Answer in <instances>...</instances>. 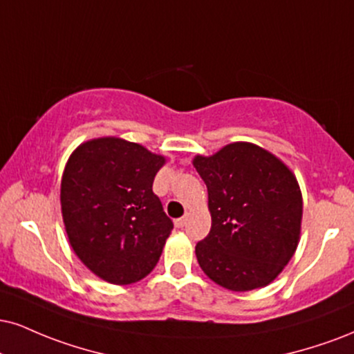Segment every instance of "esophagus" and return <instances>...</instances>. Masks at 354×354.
<instances>
[{
	"label": "esophagus",
	"mask_w": 354,
	"mask_h": 354,
	"mask_svg": "<svg viewBox=\"0 0 354 354\" xmlns=\"http://www.w3.org/2000/svg\"><path fill=\"white\" fill-rule=\"evenodd\" d=\"M186 221H188V218H180V219H176V221H174V225H176L178 229L185 227V225H186Z\"/></svg>",
	"instance_id": "obj_1"
}]
</instances>
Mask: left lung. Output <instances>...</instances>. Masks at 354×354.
<instances>
[{"label":"left lung","instance_id":"obj_1","mask_svg":"<svg viewBox=\"0 0 354 354\" xmlns=\"http://www.w3.org/2000/svg\"><path fill=\"white\" fill-rule=\"evenodd\" d=\"M193 165L207 186L211 231L196 245L199 267L232 292L267 287L295 254L304 199L292 169L249 142L225 145Z\"/></svg>","mask_w":354,"mask_h":354}]
</instances>
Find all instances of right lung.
I'll return each instance as SVG.
<instances>
[{
  "label": "right lung",
  "mask_w": 354,
  "mask_h": 354,
  "mask_svg": "<svg viewBox=\"0 0 354 354\" xmlns=\"http://www.w3.org/2000/svg\"><path fill=\"white\" fill-rule=\"evenodd\" d=\"M165 163V156L118 136L87 140L67 160L61 181L67 239L105 282H138L160 261L173 223L151 186Z\"/></svg>",
  "instance_id": "right-lung-1"
}]
</instances>
